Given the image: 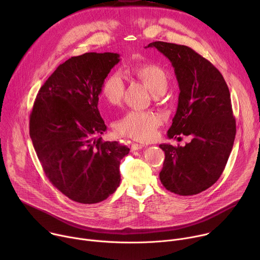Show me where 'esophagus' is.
I'll return each mask as SVG.
<instances>
[{
  "label": "esophagus",
  "instance_id": "esophagus-1",
  "mask_svg": "<svg viewBox=\"0 0 260 260\" xmlns=\"http://www.w3.org/2000/svg\"><path fill=\"white\" fill-rule=\"evenodd\" d=\"M144 147H146L144 144L134 143V144L132 145V147H131V149H132V151H136V150H140V149H142V148H144Z\"/></svg>",
  "mask_w": 260,
  "mask_h": 260
}]
</instances>
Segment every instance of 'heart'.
Instances as JSON below:
<instances>
[{
    "label": "heart",
    "instance_id": "heart-1",
    "mask_svg": "<svg viewBox=\"0 0 260 260\" xmlns=\"http://www.w3.org/2000/svg\"><path fill=\"white\" fill-rule=\"evenodd\" d=\"M132 73L153 95L157 96L166 92L169 77L159 66L152 62H143L134 67ZM124 89V81L119 74H111L102 84L101 96L109 106H119L123 99ZM160 124L161 117L157 113L131 111L116 122L115 128L120 135L137 141L148 142L155 138Z\"/></svg>",
    "mask_w": 260,
    "mask_h": 260
}]
</instances>
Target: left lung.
I'll use <instances>...</instances> for the list:
<instances>
[{
	"instance_id": "left-lung-1",
	"label": "left lung",
	"mask_w": 260,
	"mask_h": 260,
	"mask_svg": "<svg viewBox=\"0 0 260 260\" xmlns=\"http://www.w3.org/2000/svg\"><path fill=\"white\" fill-rule=\"evenodd\" d=\"M154 47L171 61L180 93L168 138L189 136L185 146L160 144L166 158L159 179L179 196L198 194L219 179L236 137L231 93L221 73L191 48L161 41Z\"/></svg>"
}]
</instances>
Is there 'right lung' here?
<instances>
[{
  "label": "right lung",
  "mask_w": 260,
  "mask_h": 260,
  "mask_svg": "<svg viewBox=\"0 0 260 260\" xmlns=\"http://www.w3.org/2000/svg\"><path fill=\"white\" fill-rule=\"evenodd\" d=\"M120 61L113 52H87L59 64L40 88L29 136L41 166L70 200L96 204L115 192L126 146L103 142L107 126L98 109L104 80Z\"/></svg>",
  "instance_id": "right-lung-1"
}]
</instances>
